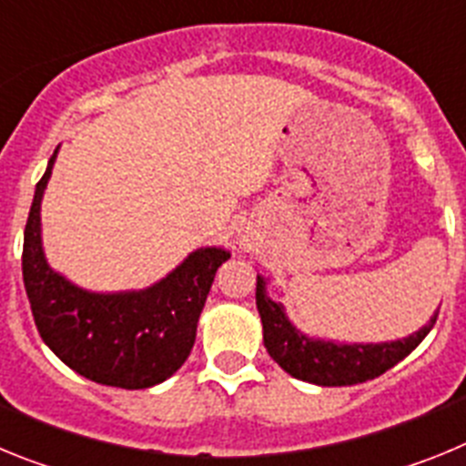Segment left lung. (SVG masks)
<instances>
[{
  "mask_svg": "<svg viewBox=\"0 0 466 466\" xmlns=\"http://www.w3.org/2000/svg\"><path fill=\"white\" fill-rule=\"evenodd\" d=\"M257 308L268 355L289 376L322 387L357 385L382 376L422 343L439 317L436 310L425 327L390 343H336L310 339L289 322L282 303L266 294V279L261 275H257Z\"/></svg>",
  "mask_w": 466,
  "mask_h": 466,
  "instance_id": "8db88e82",
  "label": "left lung"
}]
</instances>
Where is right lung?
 I'll use <instances>...</instances> for the list:
<instances>
[{
  "mask_svg": "<svg viewBox=\"0 0 466 466\" xmlns=\"http://www.w3.org/2000/svg\"><path fill=\"white\" fill-rule=\"evenodd\" d=\"M57 149L35 188L23 242V282L41 339L93 382L144 390L167 380L191 355L198 317L230 252L200 247L170 275L139 291L100 294L76 287L48 266L41 247V198Z\"/></svg>",
  "mask_w": 466,
  "mask_h": 466,
  "instance_id": "add662e5",
  "label": "right lung"
}]
</instances>
